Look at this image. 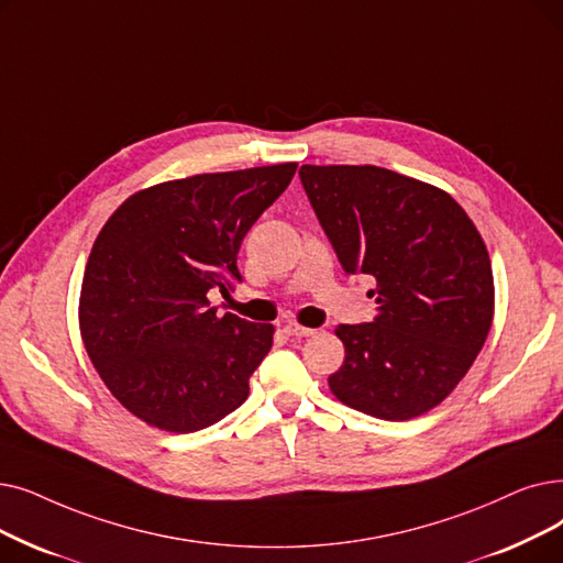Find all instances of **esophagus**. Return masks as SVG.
<instances>
[{
	"label": "esophagus",
	"mask_w": 563,
	"mask_h": 563,
	"mask_svg": "<svg viewBox=\"0 0 563 563\" xmlns=\"http://www.w3.org/2000/svg\"><path fill=\"white\" fill-rule=\"evenodd\" d=\"M285 333H287V335H295V338H308V335L314 333V329L301 327V324H297V322H289V324H285Z\"/></svg>",
	"instance_id": "34e87169"
}]
</instances>
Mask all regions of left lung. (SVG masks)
Masks as SVG:
<instances>
[{
    "label": "left lung",
    "mask_w": 563,
    "mask_h": 563,
    "mask_svg": "<svg viewBox=\"0 0 563 563\" xmlns=\"http://www.w3.org/2000/svg\"><path fill=\"white\" fill-rule=\"evenodd\" d=\"M299 177L345 274L368 276L373 322L338 324L333 396L384 421L442 402L493 324L485 243L449 192L375 165H301Z\"/></svg>",
    "instance_id": "8db88e82"
}]
</instances>
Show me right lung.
Wrapping results in <instances>:
<instances>
[{"instance_id":"add662e5","label":"right lung","mask_w":563,"mask_h":563,"mask_svg":"<svg viewBox=\"0 0 563 563\" xmlns=\"http://www.w3.org/2000/svg\"><path fill=\"white\" fill-rule=\"evenodd\" d=\"M297 163L198 175L135 192L96 236L80 295V333L112 396L144 423L195 432L249 398L274 327L225 312L243 236Z\"/></svg>"}]
</instances>
